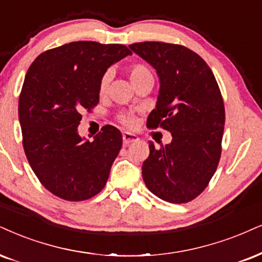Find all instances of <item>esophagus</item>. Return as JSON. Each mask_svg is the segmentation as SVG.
I'll list each match as a JSON object with an SVG mask.
<instances>
[{"label":"esophagus","instance_id":"34e87169","mask_svg":"<svg viewBox=\"0 0 262 262\" xmlns=\"http://www.w3.org/2000/svg\"><path fill=\"white\" fill-rule=\"evenodd\" d=\"M122 141H124L125 146H127V144L134 143V142H137L138 137L136 136V135L130 134V132H124V134H122Z\"/></svg>","mask_w":262,"mask_h":262}]
</instances>
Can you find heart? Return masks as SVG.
Segmentation results:
<instances>
[{
    "label": "heart",
    "instance_id": "b5f03b06",
    "mask_svg": "<svg viewBox=\"0 0 262 262\" xmlns=\"http://www.w3.org/2000/svg\"><path fill=\"white\" fill-rule=\"evenodd\" d=\"M128 74H130V79L132 83H135L138 80L142 79V77L147 76V75H151L148 68H146L144 66H141V64H137V66H134L130 68L128 70ZM109 81H111V74L109 73H104L103 76L101 77V81H99V91L102 93L106 91L108 89ZM119 120H120L122 124L125 125H132L134 124V118L130 114H121L119 116Z\"/></svg>",
    "mask_w": 262,
    "mask_h": 262
}]
</instances>
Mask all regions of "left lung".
<instances>
[{"label": "left lung", "instance_id": "left-lung-1", "mask_svg": "<svg viewBox=\"0 0 262 262\" xmlns=\"http://www.w3.org/2000/svg\"><path fill=\"white\" fill-rule=\"evenodd\" d=\"M128 47L157 70L160 80L147 126L172 136L159 149L149 142L143 181L158 198L188 203L206 188L220 161L225 125L220 89L205 60L189 48L156 41Z\"/></svg>", "mask_w": 262, "mask_h": 262}]
</instances>
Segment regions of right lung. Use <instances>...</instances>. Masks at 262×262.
Returning <instances> with one entry per match:
<instances>
[{"label":"right lung","instance_id":"add662e5","mask_svg":"<svg viewBox=\"0 0 262 262\" xmlns=\"http://www.w3.org/2000/svg\"><path fill=\"white\" fill-rule=\"evenodd\" d=\"M130 54L124 45L76 41L41 53L29 68L18 106L23 147L52 194L80 202L104 188L121 149V132L105 125L90 142L77 126L83 109L98 104L103 74Z\"/></svg>","mask_w":262,"mask_h":262}]
</instances>
